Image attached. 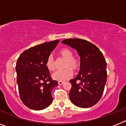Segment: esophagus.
<instances>
[{
  "label": "esophagus",
  "mask_w": 126,
  "mask_h": 126,
  "mask_svg": "<svg viewBox=\"0 0 126 126\" xmlns=\"http://www.w3.org/2000/svg\"><path fill=\"white\" fill-rule=\"evenodd\" d=\"M63 83H64L63 81H58V84H59V85H62Z\"/></svg>",
  "instance_id": "obj_1"
}]
</instances>
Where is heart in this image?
Instances as JSON below:
<instances>
[{"mask_svg": "<svg viewBox=\"0 0 126 126\" xmlns=\"http://www.w3.org/2000/svg\"><path fill=\"white\" fill-rule=\"evenodd\" d=\"M61 58L66 60L65 63V69L58 70L52 75V78L54 80L64 81L70 78L73 75V70L77 71L80 68V61L78 58L74 57L72 50L68 48H63L58 52ZM46 67L49 71H54L56 68L55 60L53 56L50 55L46 61Z\"/></svg>", "mask_w": 126, "mask_h": 126, "instance_id": "b5f03b06", "label": "heart"}]
</instances>
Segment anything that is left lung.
Segmentation results:
<instances>
[{
    "instance_id": "1",
    "label": "left lung",
    "mask_w": 126,
    "mask_h": 126,
    "mask_svg": "<svg viewBox=\"0 0 126 126\" xmlns=\"http://www.w3.org/2000/svg\"><path fill=\"white\" fill-rule=\"evenodd\" d=\"M61 42L74 48L81 58L79 74L70 81V101L79 108L91 107L101 99L107 80L104 56L97 46L86 40L70 38Z\"/></svg>"
}]
</instances>
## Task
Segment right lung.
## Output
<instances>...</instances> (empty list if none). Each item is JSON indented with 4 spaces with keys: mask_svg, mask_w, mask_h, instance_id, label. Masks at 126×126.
<instances>
[{
    "mask_svg": "<svg viewBox=\"0 0 126 126\" xmlns=\"http://www.w3.org/2000/svg\"><path fill=\"white\" fill-rule=\"evenodd\" d=\"M60 40L46 42L25 50L18 58L16 72L19 95L29 108L42 110L52 102V90L58 86L46 67V61Z\"/></svg>",
    "mask_w": 126,
    "mask_h": 126,
    "instance_id": "right-lung-1",
    "label": "right lung"
}]
</instances>
